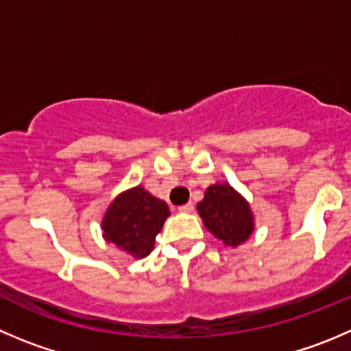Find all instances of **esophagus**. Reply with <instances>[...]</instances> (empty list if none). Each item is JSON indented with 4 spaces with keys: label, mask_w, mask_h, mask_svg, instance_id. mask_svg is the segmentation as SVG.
Instances as JSON below:
<instances>
[{
    "label": "esophagus",
    "mask_w": 351,
    "mask_h": 351,
    "mask_svg": "<svg viewBox=\"0 0 351 351\" xmlns=\"http://www.w3.org/2000/svg\"><path fill=\"white\" fill-rule=\"evenodd\" d=\"M193 210H195V205H193L191 202L186 203V205H181V206H179V212H182V213H191Z\"/></svg>",
    "instance_id": "esophagus-1"
}]
</instances>
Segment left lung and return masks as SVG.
<instances>
[{
  "label": "left lung",
  "mask_w": 351,
  "mask_h": 351,
  "mask_svg": "<svg viewBox=\"0 0 351 351\" xmlns=\"http://www.w3.org/2000/svg\"><path fill=\"white\" fill-rule=\"evenodd\" d=\"M198 213L205 228L226 246H239L252 236L255 223L250 203L228 182L206 188L198 203Z\"/></svg>",
  "instance_id": "8db88e82"
}]
</instances>
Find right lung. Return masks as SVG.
Listing matches in <instances>:
<instances>
[{"label":"right lung","instance_id":"1","mask_svg":"<svg viewBox=\"0 0 351 351\" xmlns=\"http://www.w3.org/2000/svg\"><path fill=\"white\" fill-rule=\"evenodd\" d=\"M170 215L165 202L141 186L120 193L103 217V238L134 258H145Z\"/></svg>","mask_w":351,"mask_h":351}]
</instances>
